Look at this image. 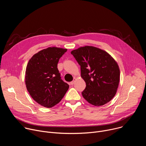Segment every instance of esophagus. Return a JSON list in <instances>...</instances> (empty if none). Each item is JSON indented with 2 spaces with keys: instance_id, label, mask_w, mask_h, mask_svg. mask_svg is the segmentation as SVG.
Instances as JSON below:
<instances>
[{
  "instance_id": "1",
  "label": "esophagus",
  "mask_w": 146,
  "mask_h": 146,
  "mask_svg": "<svg viewBox=\"0 0 146 146\" xmlns=\"http://www.w3.org/2000/svg\"><path fill=\"white\" fill-rule=\"evenodd\" d=\"M75 80H76V78H74V80H73V81H71L70 82V85H73L74 84V81H75Z\"/></svg>"
}]
</instances>
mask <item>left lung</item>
Segmentation results:
<instances>
[{"mask_svg":"<svg viewBox=\"0 0 146 146\" xmlns=\"http://www.w3.org/2000/svg\"><path fill=\"white\" fill-rule=\"evenodd\" d=\"M71 54L81 67V76L86 83L82 95L96 106L105 105L115 96L120 72L113 58L105 51L92 46L73 50Z\"/></svg>","mask_w":146,"mask_h":146,"instance_id":"left-lung-1","label":"left lung"}]
</instances>
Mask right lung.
<instances>
[{
  "instance_id": "obj_1",
  "label": "right lung",
  "mask_w": 146,
  "mask_h": 146,
  "mask_svg": "<svg viewBox=\"0 0 146 146\" xmlns=\"http://www.w3.org/2000/svg\"><path fill=\"white\" fill-rule=\"evenodd\" d=\"M67 49L48 47L35 54L29 60L25 72V84L31 97L44 107L58 104L69 86L61 79L57 68L60 58Z\"/></svg>"
}]
</instances>
